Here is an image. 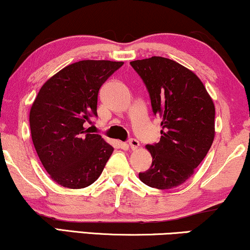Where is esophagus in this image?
<instances>
[{
  "label": "esophagus",
  "instance_id": "1",
  "mask_svg": "<svg viewBox=\"0 0 250 250\" xmlns=\"http://www.w3.org/2000/svg\"><path fill=\"white\" fill-rule=\"evenodd\" d=\"M139 146H140V142L138 141V140H136V139H129V141H128L129 148L135 150V149L139 148Z\"/></svg>",
  "mask_w": 250,
  "mask_h": 250
}]
</instances>
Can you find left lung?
Listing matches in <instances>:
<instances>
[{
	"instance_id": "1",
	"label": "left lung",
	"mask_w": 250,
	"mask_h": 250,
	"mask_svg": "<svg viewBox=\"0 0 250 250\" xmlns=\"http://www.w3.org/2000/svg\"><path fill=\"white\" fill-rule=\"evenodd\" d=\"M148 90L153 115L162 117L160 141L146 145L152 156L140 180L157 189L186 182L203 162L215 136V107L196 74L163 57L131 61Z\"/></svg>"
}]
</instances>
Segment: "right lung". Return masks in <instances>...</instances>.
I'll list each match as a JSON object with an SVG mask.
<instances>
[{
	"label": "right lung",
	"instance_id": "1",
	"mask_svg": "<svg viewBox=\"0 0 250 250\" xmlns=\"http://www.w3.org/2000/svg\"><path fill=\"white\" fill-rule=\"evenodd\" d=\"M124 62L83 60L64 67L41 87L29 114L34 146L51 179L69 189L91 186L114 148L87 123L98 117L102 84Z\"/></svg>",
	"mask_w": 250,
	"mask_h": 250
}]
</instances>
